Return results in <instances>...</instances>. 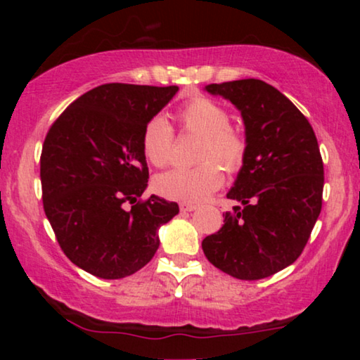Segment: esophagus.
<instances>
[{
  "instance_id": "obj_1",
  "label": "esophagus",
  "mask_w": 360,
  "mask_h": 360,
  "mask_svg": "<svg viewBox=\"0 0 360 360\" xmlns=\"http://www.w3.org/2000/svg\"><path fill=\"white\" fill-rule=\"evenodd\" d=\"M195 210H196V205L180 203V211H181V213H190V211H195Z\"/></svg>"
}]
</instances>
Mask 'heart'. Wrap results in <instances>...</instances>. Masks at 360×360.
Listing matches in <instances>:
<instances>
[{
  "mask_svg": "<svg viewBox=\"0 0 360 360\" xmlns=\"http://www.w3.org/2000/svg\"><path fill=\"white\" fill-rule=\"evenodd\" d=\"M179 120L186 131L201 136L198 160L203 164L185 169L176 167L157 175L154 188L169 200L198 203L223 184V170L236 172L245 157V139L231 127L229 112L210 98L198 96L184 105ZM142 150L155 167L169 165L174 159V129L169 121L155 116L142 131Z\"/></svg>",
  "mask_w": 360,
  "mask_h": 360,
  "instance_id": "obj_1",
  "label": "heart"
}]
</instances>
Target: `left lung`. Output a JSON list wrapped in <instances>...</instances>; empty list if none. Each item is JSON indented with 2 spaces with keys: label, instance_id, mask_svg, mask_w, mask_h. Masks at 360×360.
Instances as JSON below:
<instances>
[{
  "label": "left lung",
  "instance_id": "left-lung-1",
  "mask_svg": "<svg viewBox=\"0 0 360 360\" xmlns=\"http://www.w3.org/2000/svg\"><path fill=\"white\" fill-rule=\"evenodd\" d=\"M205 90L238 108L245 157L226 195L240 206L223 214V228L201 248L231 277H270L300 257L321 213L324 170L316 136L298 108L262 80L211 83Z\"/></svg>",
  "mask_w": 360,
  "mask_h": 360
}]
</instances>
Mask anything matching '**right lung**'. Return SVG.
<instances>
[{
    "mask_svg": "<svg viewBox=\"0 0 360 360\" xmlns=\"http://www.w3.org/2000/svg\"><path fill=\"white\" fill-rule=\"evenodd\" d=\"M176 91L106 83L73 101L47 132L44 211L63 254L95 277L136 274L159 249L160 226L179 214L174 201L137 200L149 179L142 131Z\"/></svg>",
    "mask_w": 360,
    "mask_h": 360,
    "instance_id": "add662e5",
    "label": "right lung"
}]
</instances>
